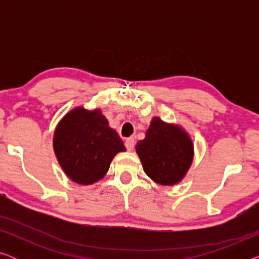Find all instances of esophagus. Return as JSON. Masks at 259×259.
I'll return each mask as SVG.
<instances>
[{
    "instance_id": "esophagus-1",
    "label": "esophagus",
    "mask_w": 259,
    "mask_h": 259,
    "mask_svg": "<svg viewBox=\"0 0 259 259\" xmlns=\"http://www.w3.org/2000/svg\"><path fill=\"white\" fill-rule=\"evenodd\" d=\"M134 145H136V143H134L133 138H128V139H126V141H125V146H126V148H127V151H133Z\"/></svg>"
}]
</instances>
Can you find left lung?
<instances>
[{"label":"left lung","mask_w":259,"mask_h":259,"mask_svg":"<svg viewBox=\"0 0 259 259\" xmlns=\"http://www.w3.org/2000/svg\"><path fill=\"white\" fill-rule=\"evenodd\" d=\"M144 171L160 185L178 184L193 160V144L182 127L152 119L144 140L136 145Z\"/></svg>","instance_id":"obj_1"}]
</instances>
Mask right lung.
<instances>
[{
  "instance_id": "1",
  "label": "right lung",
  "mask_w": 259,
  "mask_h": 259,
  "mask_svg": "<svg viewBox=\"0 0 259 259\" xmlns=\"http://www.w3.org/2000/svg\"><path fill=\"white\" fill-rule=\"evenodd\" d=\"M53 147L63 172L74 183L92 185L107 173L113 158L126 151L100 109L76 107L56 126Z\"/></svg>"
}]
</instances>
